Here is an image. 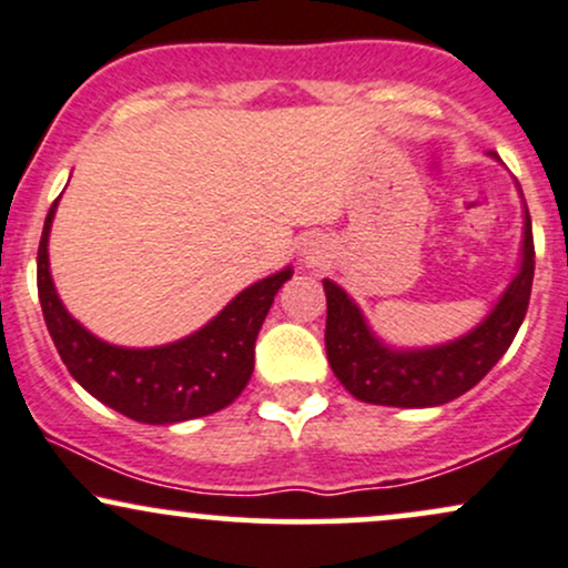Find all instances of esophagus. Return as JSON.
<instances>
[{
    "label": "esophagus",
    "instance_id": "1",
    "mask_svg": "<svg viewBox=\"0 0 568 568\" xmlns=\"http://www.w3.org/2000/svg\"><path fill=\"white\" fill-rule=\"evenodd\" d=\"M317 258H321V256H317L315 247H304V262H306V264H315Z\"/></svg>",
    "mask_w": 568,
    "mask_h": 568
}]
</instances>
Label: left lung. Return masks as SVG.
Masks as SVG:
<instances>
[{
    "mask_svg": "<svg viewBox=\"0 0 568 568\" xmlns=\"http://www.w3.org/2000/svg\"><path fill=\"white\" fill-rule=\"evenodd\" d=\"M534 280L531 216L524 221L520 270L491 315L456 342L429 349H393L371 334L357 304L331 280H323L328 317L325 352L336 379L357 400L376 406L427 408L465 395L497 366L524 323Z\"/></svg>",
    "mask_w": 568,
    "mask_h": 568,
    "instance_id": "obj_1",
    "label": "left lung"
}]
</instances>
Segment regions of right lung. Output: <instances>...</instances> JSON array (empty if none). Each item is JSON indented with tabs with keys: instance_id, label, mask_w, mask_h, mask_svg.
Masks as SVG:
<instances>
[{
	"instance_id": "1",
	"label": "right lung",
	"mask_w": 568,
	"mask_h": 568,
	"mask_svg": "<svg viewBox=\"0 0 568 568\" xmlns=\"http://www.w3.org/2000/svg\"><path fill=\"white\" fill-rule=\"evenodd\" d=\"M58 200L44 219L37 253V291L44 323L69 374L103 406L143 425H175L216 414L245 389L253 374L256 336L288 270L270 275L232 298L197 334L152 349L101 342L69 315L48 264V237Z\"/></svg>"
}]
</instances>
